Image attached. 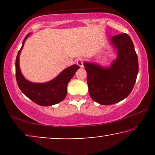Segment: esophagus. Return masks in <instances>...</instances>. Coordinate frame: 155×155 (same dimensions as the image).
<instances>
[{
	"mask_svg": "<svg viewBox=\"0 0 155 155\" xmlns=\"http://www.w3.org/2000/svg\"><path fill=\"white\" fill-rule=\"evenodd\" d=\"M83 63H84L83 58H78V60H77V64H78V65H79V66H80V68L83 67Z\"/></svg>",
	"mask_w": 155,
	"mask_h": 155,
	"instance_id": "esophagus-1",
	"label": "esophagus"
}]
</instances>
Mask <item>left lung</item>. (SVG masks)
I'll use <instances>...</instances> for the list:
<instances>
[{
    "label": "left lung",
    "instance_id": "1",
    "mask_svg": "<svg viewBox=\"0 0 155 155\" xmlns=\"http://www.w3.org/2000/svg\"><path fill=\"white\" fill-rule=\"evenodd\" d=\"M110 41L117 58L109 68L84 63L90 97L102 105L114 104L126 98L138 73V59L130 37L127 34H120L113 36Z\"/></svg>",
    "mask_w": 155,
    "mask_h": 155
}]
</instances>
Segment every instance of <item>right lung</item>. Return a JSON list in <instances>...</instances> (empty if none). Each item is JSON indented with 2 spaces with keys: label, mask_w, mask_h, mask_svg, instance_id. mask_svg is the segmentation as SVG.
<instances>
[{
  "label": "right lung",
  "mask_w": 155,
  "mask_h": 155,
  "mask_svg": "<svg viewBox=\"0 0 155 155\" xmlns=\"http://www.w3.org/2000/svg\"><path fill=\"white\" fill-rule=\"evenodd\" d=\"M29 35L30 34H28L23 40L22 47L17 55L15 61L17 83L25 96L37 104L44 107L56 104L65 99L67 94L68 84L80 67L75 64L67 68L54 79L44 83H35L26 80L21 73L19 64V57L25 40Z\"/></svg>",
  "instance_id": "1"
}]
</instances>
